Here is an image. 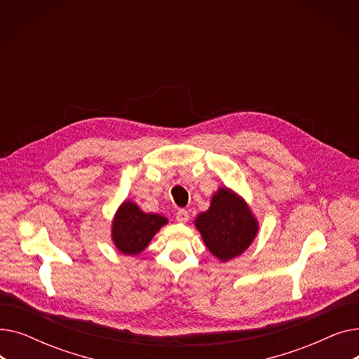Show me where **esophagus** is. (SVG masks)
<instances>
[{"label":"esophagus","mask_w":359,"mask_h":359,"mask_svg":"<svg viewBox=\"0 0 359 359\" xmlns=\"http://www.w3.org/2000/svg\"><path fill=\"white\" fill-rule=\"evenodd\" d=\"M176 219H177V222H187V219H189V212H187L186 210H179L177 212H176Z\"/></svg>","instance_id":"34e87169"}]
</instances>
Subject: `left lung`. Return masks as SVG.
Listing matches in <instances>:
<instances>
[{"label": "left lung", "instance_id": "1", "mask_svg": "<svg viewBox=\"0 0 359 359\" xmlns=\"http://www.w3.org/2000/svg\"><path fill=\"white\" fill-rule=\"evenodd\" d=\"M196 229L210 252L227 262L246 250L257 233V222L248 205L229 189H219L211 208L196 219Z\"/></svg>", "mask_w": 359, "mask_h": 359}]
</instances>
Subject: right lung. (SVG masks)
Returning <instances> with one entry per match:
<instances>
[{"mask_svg": "<svg viewBox=\"0 0 359 359\" xmlns=\"http://www.w3.org/2000/svg\"><path fill=\"white\" fill-rule=\"evenodd\" d=\"M167 219L157 214H144L135 203L125 202L113 221V241L125 255H138Z\"/></svg>", "mask_w": 359, "mask_h": 359, "instance_id": "obj_1", "label": "right lung"}]
</instances>
